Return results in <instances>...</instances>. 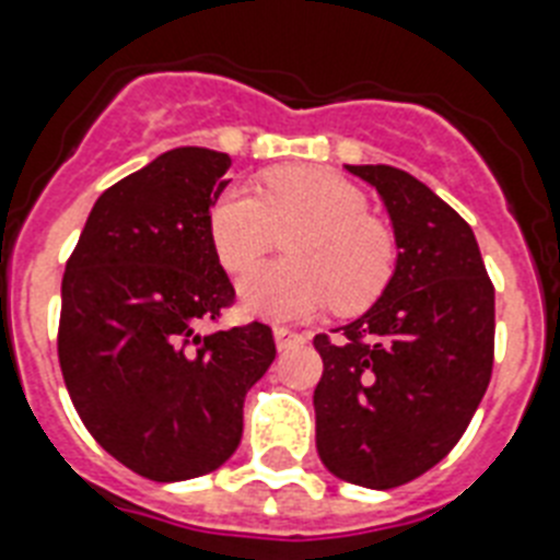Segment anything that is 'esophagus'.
I'll use <instances>...</instances> for the list:
<instances>
[{
    "instance_id": "esophagus-1",
    "label": "esophagus",
    "mask_w": 560,
    "mask_h": 560,
    "mask_svg": "<svg viewBox=\"0 0 560 560\" xmlns=\"http://www.w3.org/2000/svg\"><path fill=\"white\" fill-rule=\"evenodd\" d=\"M273 338H276V347H279V352H284V349L301 347V343H307V335L295 332V329H290V327H276Z\"/></svg>"
}]
</instances>
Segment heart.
<instances>
[{"label":"heart","instance_id":"heart-1","mask_svg":"<svg viewBox=\"0 0 560 560\" xmlns=\"http://www.w3.org/2000/svg\"><path fill=\"white\" fill-rule=\"evenodd\" d=\"M302 228L287 240L290 261H270L240 281L245 313L265 320H299L332 301L338 313H363L395 276V236L369 213V197L347 177L284 165L261 179V197L231 186L208 213V233L220 265L242 273L265 256L276 233Z\"/></svg>","mask_w":560,"mask_h":560}]
</instances>
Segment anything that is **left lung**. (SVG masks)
Wrapping results in <instances>:
<instances>
[{"instance_id": "1", "label": "left lung", "mask_w": 560, "mask_h": 560, "mask_svg": "<svg viewBox=\"0 0 560 560\" xmlns=\"http://www.w3.org/2000/svg\"><path fill=\"white\" fill-rule=\"evenodd\" d=\"M381 194L395 276L338 338L315 335V448L343 482L406 485L448 456L493 369V284L470 225L395 165H347Z\"/></svg>"}]
</instances>
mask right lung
<instances>
[{"instance_id": "obj_1", "label": "right lung", "mask_w": 560, "mask_h": 560, "mask_svg": "<svg viewBox=\"0 0 560 560\" xmlns=\"http://www.w3.org/2000/svg\"><path fill=\"white\" fill-rule=\"evenodd\" d=\"M231 158L163 152L92 206L61 281L58 363L86 431L154 482L211 474L240 448L247 388L276 358L253 320L199 332L233 301L208 233Z\"/></svg>"}]
</instances>
